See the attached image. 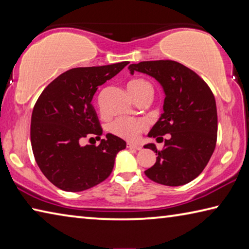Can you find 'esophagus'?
I'll use <instances>...</instances> for the list:
<instances>
[{"label": "esophagus", "mask_w": 249, "mask_h": 249, "mask_svg": "<svg viewBox=\"0 0 249 249\" xmlns=\"http://www.w3.org/2000/svg\"><path fill=\"white\" fill-rule=\"evenodd\" d=\"M127 148L134 149V150H141V149H142V146H140V145H134V144H130V142H128V144H127Z\"/></svg>", "instance_id": "1"}]
</instances>
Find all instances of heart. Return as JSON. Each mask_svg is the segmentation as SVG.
Masks as SVG:
<instances>
[{
	"instance_id": "obj_1",
	"label": "heart",
	"mask_w": 249,
	"mask_h": 249,
	"mask_svg": "<svg viewBox=\"0 0 249 249\" xmlns=\"http://www.w3.org/2000/svg\"><path fill=\"white\" fill-rule=\"evenodd\" d=\"M127 89L135 101L142 98H150L153 95V87L144 79H133L127 84ZM146 129L145 121L141 119H119L113 122L109 130L115 136L123 140L135 142L140 138L142 132Z\"/></svg>"
}]
</instances>
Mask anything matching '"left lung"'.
<instances>
[{"label":"left lung","instance_id":"1","mask_svg":"<svg viewBox=\"0 0 249 249\" xmlns=\"http://www.w3.org/2000/svg\"><path fill=\"white\" fill-rule=\"evenodd\" d=\"M128 69L155 78L165 92L163 113L148 133L158 142L144 147L157 156L145 175L155 182L177 187L199 176L212 156L217 137L216 103L208 84L188 67L172 60L142 61Z\"/></svg>","mask_w":249,"mask_h":249}]
</instances>
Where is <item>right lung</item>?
I'll return each instance as SVG.
<instances>
[{"label":"right lung","mask_w":249,"mask_h":249,"mask_svg":"<svg viewBox=\"0 0 249 249\" xmlns=\"http://www.w3.org/2000/svg\"><path fill=\"white\" fill-rule=\"evenodd\" d=\"M128 64L70 69L37 100L31 122L34 157L46 178L61 190L79 192L101 183L111 175L117 153L125 149L126 142L115 135L101 140L103 130L91 101L100 86ZM92 136L101 141L98 146H81L83 138Z\"/></svg>","instance_id":"right-lung-1"}]
</instances>
